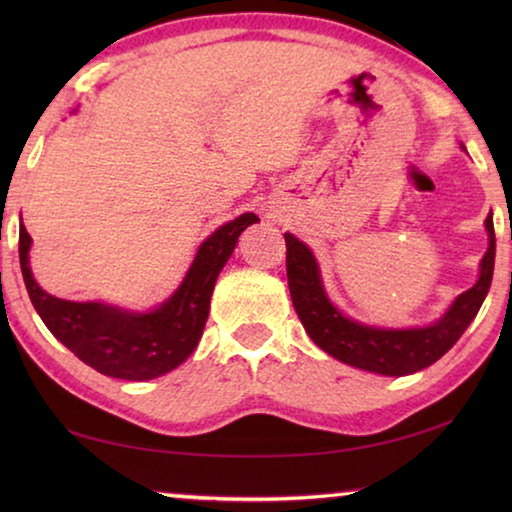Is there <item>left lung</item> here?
I'll list each match as a JSON object with an SVG mask.
<instances>
[{"mask_svg":"<svg viewBox=\"0 0 512 512\" xmlns=\"http://www.w3.org/2000/svg\"><path fill=\"white\" fill-rule=\"evenodd\" d=\"M485 228L490 235V246L481 259L479 282L470 291L461 293L438 323L415 329H377L341 316V311H336L325 296L311 250L287 232L284 241H287L289 291L302 327L320 350L354 368L402 377L431 366L461 339L488 296L492 271H495L492 216L485 219Z\"/></svg>","mask_w":512,"mask_h":512,"instance_id":"obj_1","label":"left lung"}]
</instances>
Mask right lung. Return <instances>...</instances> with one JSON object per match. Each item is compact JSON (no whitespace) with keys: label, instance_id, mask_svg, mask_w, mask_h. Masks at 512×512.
Returning a JSON list of instances; mask_svg holds the SVG:
<instances>
[{"label":"right lung","instance_id":"obj_1","mask_svg":"<svg viewBox=\"0 0 512 512\" xmlns=\"http://www.w3.org/2000/svg\"><path fill=\"white\" fill-rule=\"evenodd\" d=\"M257 221L253 212L241 214L207 237L178 291L149 314H128L99 302H69L49 296L31 275V237L24 225L20 228V268L33 307L65 348L101 375L146 381L178 368L196 350L210 314L216 277L241 232Z\"/></svg>","mask_w":512,"mask_h":512}]
</instances>
